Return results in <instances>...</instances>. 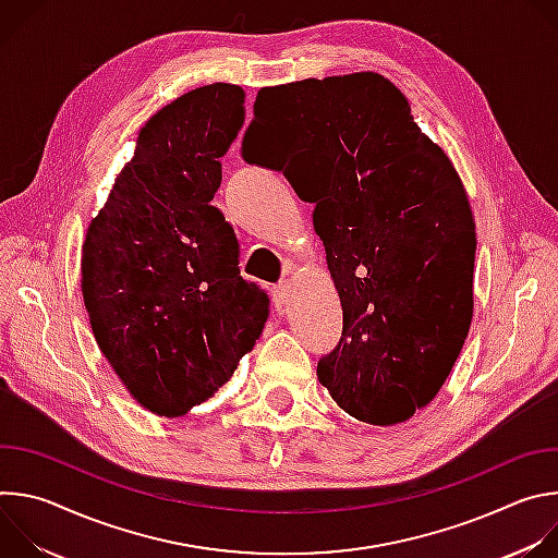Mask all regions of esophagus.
<instances>
[{"label":"esophagus","instance_id":"esophagus-1","mask_svg":"<svg viewBox=\"0 0 558 558\" xmlns=\"http://www.w3.org/2000/svg\"><path fill=\"white\" fill-rule=\"evenodd\" d=\"M271 295H274V302H276V306H278V308L287 306V304H289V300H291V284H289V282H280V284H276V287H274V291H271Z\"/></svg>","mask_w":558,"mask_h":558}]
</instances>
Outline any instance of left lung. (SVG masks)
Listing matches in <instances>:
<instances>
[{
  "label": "left lung",
  "mask_w": 558,
  "mask_h": 558,
  "mask_svg": "<svg viewBox=\"0 0 558 558\" xmlns=\"http://www.w3.org/2000/svg\"><path fill=\"white\" fill-rule=\"evenodd\" d=\"M243 158L315 203L344 317L317 379L360 422L411 420L444 386L472 323L476 233L452 161L377 72L263 88Z\"/></svg>",
  "instance_id": "left-lung-1"
}]
</instances>
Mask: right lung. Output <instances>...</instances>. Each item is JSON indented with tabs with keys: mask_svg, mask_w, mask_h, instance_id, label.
Here are the masks:
<instances>
[{
	"mask_svg": "<svg viewBox=\"0 0 558 558\" xmlns=\"http://www.w3.org/2000/svg\"><path fill=\"white\" fill-rule=\"evenodd\" d=\"M245 90L209 84L151 114L82 250V293L101 353L134 400L181 417L233 375L269 298L238 269L211 198L218 158L245 123Z\"/></svg>",
	"mask_w": 558,
	"mask_h": 558,
	"instance_id": "obj_1",
	"label": "right lung"
}]
</instances>
